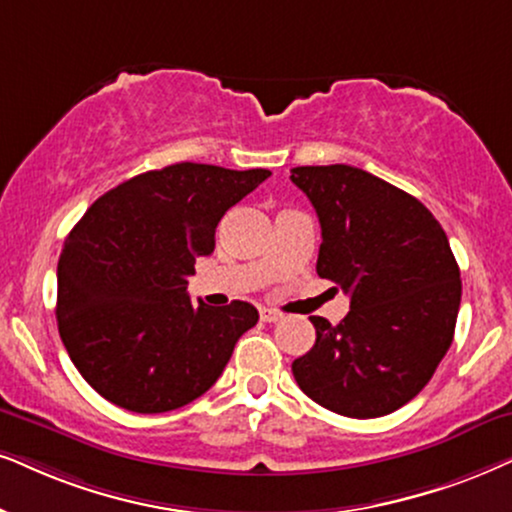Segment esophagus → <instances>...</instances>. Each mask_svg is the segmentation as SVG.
Listing matches in <instances>:
<instances>
[{
    "label": "esophagus",
    "instance_id": "34e87169",
    "mask_svg": "<svg viewBox=\"0 0 512 512\" xmlns=\"http://www.w3.org/2000/svg\"><path fill=\"white\" fill-rule=\"evenodd\" d=\"M260 319H262L264 323H276L278 319H281V314L274 312V309L264 307V309H260Z\"/></svg>",
    "mask_w": 512,
    "mask_h": 512
}]
</instances>
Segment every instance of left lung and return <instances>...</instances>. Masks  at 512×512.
Returning <instances> with one entry per match:
<instances>
[{
  "instance_id": "left-lung-1",
  "label": "left lung",
  "mask_w": 512,
  "mask_h": 512,
  "mask_svg": "<svg viewBox=\"0 0 512 512\" xmlns=\"http://www.w3.org/2000/svg\"><path fill=\"white\" fill-rule=\"evenodd\" d=\"M290 179L319 215L316 274L349 295L338 326L312 316L297 385L340 416H387L428 385L454 340L461 271L449 238L418 198L359 167H293Z\"/></svg>"
}]
</instances>
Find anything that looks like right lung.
<instances>
[{"instance_id":"1","label":"right lung","mask_w":512,"mask_h":512,"mask_svg":"<svg viewBox=\"0 0 512 512\" xmlns=\"http://www.w3.org/2000/svg\"><path fill=\"white\" fill-rule=\"evenodd\" d=\"M269 170L177 163L122 181L84 212L58 260V333L82 378L120 409L165 413L205 394L260 314L193 307L186 278L224 212Z\"/></svg>"}]
</instances>
